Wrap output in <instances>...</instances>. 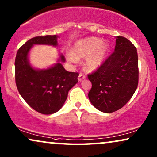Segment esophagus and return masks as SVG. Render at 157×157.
I'll use <instances>...</instances> for the list:
<instances>
[{"instance_id": "34e87169", "label": "esophagus", "mask_w": 157, "mask_h": 157, "mask_svg": "<svg viewBox=\"0 0 157 157\" xmlns=\"http://www.w3.org/2000/svg\"><path fill=\"white\" fill-rule=\"evenodd\" d=\"M85 77H86V76H85V75H83L82 73H80V74L79 75V76H78V80L79 81H82V80H84Z\"/></svg>"}]
</instances>
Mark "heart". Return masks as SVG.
I'll list each match as a JSON object with an SVG mask.
<instances>
[{"mask_svg": "<svg viewBox=\"0 0 157 157\" xmlns=\"http://www.w3.org/2000/svg\"><path fill=\"white\" fill-rule=\"evenodd\" d=\"M109 45L98 37H88L75 43L72 51H67L66 57L70 62L76 63L85 59V67L90 71L98 69L104 64L109 51Z\"/></svg>", "mask_w": 157, "mask_h": 157, "instance_id": "b5f03b06", "label": "heart"}]
</instances>
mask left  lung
<instances>
[{
	"instance_id": "1",
	"label": "left lung",
	"mask_w": 157,
	"mask_h": 157,
	"mask_svg": "<svg viewBox=\"0 0 157 157\" xmlns=\"http://www.w3.org/2000/svg\"><path fill=\"white\" fill-rule=\"evenodd\" d=\"M137 49L129 40L116 37L114 52L95 72L88 75L92 88L88 98L104 113L120 109L133 96L138 84Z\"/></svg>"
}]
</instances>
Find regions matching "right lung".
Instances as JSON below:
<instances>
[{"label":"right lung","mask_w":157,"mask_h":157,"mask_svg":"<svg viewBox=\"0 0 157 157\" xmlns=\"http://www.w3.org/2000/svg\"><path fill=\"white\" fill-rule=\"evenodd\" d=\"M57 35L38 36L27 41L17 53L15 59V80L21 97L37 112L51 114L57 112L66 101L68 92L76 85L79 74L67 72L61 62L62 54L57 63L47 69H36L30 64L29 51L35 45L57 46Z\"/></svg>","instance_id":"right-lung-1"}]
</instances>
